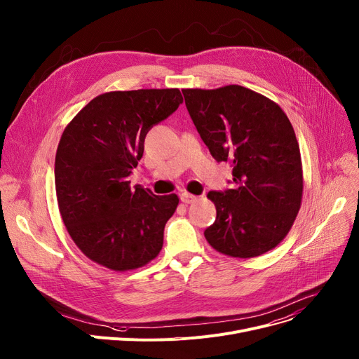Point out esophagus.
Returning <instances> with one entry per match:
<instances>
[{
	"label": "esophagus",
	"mask_w": 359,
	"mask_h": 359,
	"mask_svg": "<svg viewBox=\"0 0 359 359\" xmlns=\"http://www.w3.org/2000/svg\"><path fill=\"white\" fill-rule=\"evenodd\" d=\"M180 201H182L183 203L189 205V203H194V202L196 201V196H195V195H192V194L183 192V194H180Z\"/></svg>",
	"instance_id": "obj_1"
}]
</instances>
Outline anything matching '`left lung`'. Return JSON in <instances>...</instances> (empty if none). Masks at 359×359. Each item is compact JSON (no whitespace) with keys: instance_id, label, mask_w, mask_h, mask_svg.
<instances>
[{"instance_id":"obj_1","label":"left lung","mask_w":359,"mask_h":359,"mask_svg":"<svg viewBox=\"0 0 359 359\" xmlns=\"http://www.w3.org/2000/svg\"><path fill=\"white\" fill-rule=\"evenodd\" d=\"M182 92L212 157L232 165V189L208 194L217 219L206 241L238 258L273 250L289 233L303 194L300 149L287 115L240 85Z\"/></svg>"}]
</instances>
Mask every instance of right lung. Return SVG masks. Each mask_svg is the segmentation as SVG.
Here are the masks:
<instances>
[{"mask_svg": "<svg viewBox=\"0 0 359 359\" xmlns=\"http://www.w3.org/2000/svg\"><path fill=\"white\" fill-rule=\"evenodd\" d=\"M183 102L179 89L107 92L65 128L55 161L57 205L78 248L92 261L127 271L146 266L163 247L179 198L130 186L153 126Z\"/></svg>", "mask_w": 359, "mask_h": 359, "instance_id": "1", "label": "right lung"}]
</instances>
